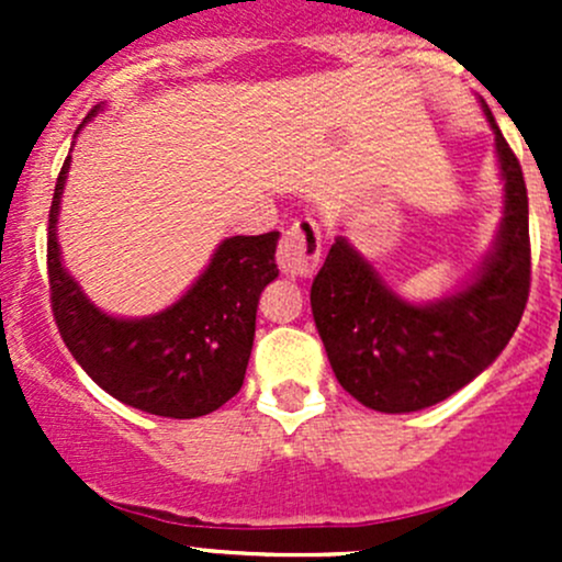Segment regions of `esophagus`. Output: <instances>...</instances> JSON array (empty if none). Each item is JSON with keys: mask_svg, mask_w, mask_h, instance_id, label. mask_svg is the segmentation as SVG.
Listing matches in <instances>:
<instances>
[{"mask_svg": "<svg viewBox=\"0 0 562 562\" xmlns=\"http://www.w3.org/2000/svg\"><path fill=\"white\" fill-rule=\"evenodd\" d=\"M323 236L313 217H302L288 225L277 249V266L288 277H310L321 263Z\"/></svg>", "mask_w": 562, "mask_h": 562, "instance_id": "1", "label": "esophagus"}]
</instances>
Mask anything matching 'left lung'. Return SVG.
I'll return each instance as SVG.
<instances>
[{
    "instance_id": "8db88e82",
    "label": "left lung",
    "mask_w": 562,
    "mask_h": 562,
    "mask_svg": "<svg viewBox=\"0 0 562 562\" xmlns=\"http://www.w3.org/2000/svg\"><path fill=\"white\" fill-rule=\"evenodd\" d=\"M503 220L490 252L454 293L416 304L386 285L345 236L334 239L310 302L339 386L381 413L438 405L479 378L517 331L530 291L527 190L490 105Z\"/></svg>"
}]
</instances>
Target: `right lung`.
Here are the masks:
<instances>
[{
	"label": "right lung",
	"instance_id": "right-lung-1",
	"mask_svg": "<svg viewBox=\"0 0 562 562\" xmlns=\"http://www.w3.org/2000/svg\"><path fill=\"white\" fill-rule=\"evenodd\" d=\"M100 111L94 105L81 127ZM70 162L67 155L48 220L50 307L67 350L113 400L151 416L198 418L223 407L245 383L260 293L280 274V231L220 241L198 280L160 313L108 315L61 263L56 223Z\"/></svg>",
	"mask_w": 562,
	"mask_h": 562
}]
</instances>
